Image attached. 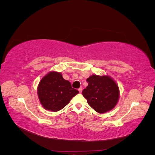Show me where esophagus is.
I'll return each instance as SVG.
<instances>
[{
    "label": "esophagus",
    "mask_w": 155,
    "mask_h": 155,
    "mask_svg": "<svg viewBox=\"0 0 155 155\" xmlns=\"http://www.w3.org/2000/svg\"><path fill=\"white\" fill-rule=\"evenodd\" d=\"M78 91H79V93H81V92H82V91H83V89H82V88L81 87V88H79L78 89Z\"/></svg>",
    "instance_id": "34e87169"
}]
</instances>
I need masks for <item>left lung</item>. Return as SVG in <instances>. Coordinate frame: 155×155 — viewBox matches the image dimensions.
Returning a JSON list of instances; mask_svg holds the SVG:
<instances>
[{
	"label": "left lung",
	"instance_id": "left-lung-1",
	"mask_svg": "<svg viewBox=\"0 0 155 155\" xmlns=\"http://www.w3.org/2000/svg\"><path fill=\"white\" fill-rule=\"evenodd\" d=\"M87 81L88 85L82 94L88 104L100 114L113 109L120 97L119 87L114 79L107 75L93 74Z\"/></svg>",
	"mask_w": 155,
	"mask_h": 155
}]
</instances>
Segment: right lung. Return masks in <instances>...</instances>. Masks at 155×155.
<instances>
[{
    "instance_id": "1",
    "label": "right lung",
    "mask_w": 155,
    "mask_h": 155,
    "mask_svg": "<svg viewBox=\"0 0 155 155\" xmlns=\"http://www.w3.org/2000/svg\"><path fill=\"white\" fill-rule=\"evenodd\" d=\"M37 96L44 109L57 112L68 105L79 91L63 79L61 72L51 71L41 79L37 86Z\"/></svg>"
}]
</instances>
